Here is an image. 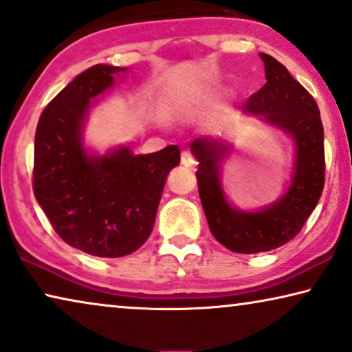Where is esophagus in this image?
<instances>
[{"mask_svg":"<svg viewBox=\"0 0 352 352\" xmlns=\"http://www.w3.org/2000/svg\"><path fill=\"white\" fill-rule=\"evenodd\" d=\"M182 164L185 166V167H192V166L196 164L195 156H192L190 151H183L182 153Z\"/></svg>","mask_w":352,"mask_h":352,"instance_id":"1","label":"esophagus"}]
</instances>
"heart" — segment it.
Instances as JSON below:
<instances>
[{"instance_id": "heart-1", "label": "heart", "mask_w": 352, "mask_h": 352, "mask_svg": "<svg viewBox=\"0 0 352 352\" xmlns=\"http://www.w3.org/2000/svg\"><path fill=\"white\" fill-rule=\"evenodd\" d=\"M215 91H214V89H212V91H209V94H214Z\"/></svg>"}]
</instances>
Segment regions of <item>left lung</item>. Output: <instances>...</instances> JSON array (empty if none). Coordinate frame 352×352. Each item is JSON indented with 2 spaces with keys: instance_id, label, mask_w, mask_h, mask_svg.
Listing matches in <instances>:
<instances>
[{
  "instance_id": "left-lung-1",
  "label": "left lung",
  "mask_w": 352,
  "mask_h": 352,
  "mask_svg": "<svg viewBox=\"0 0 352 352\" xmlns=\"http://www.w3.org/2000/svg\"><path fill=\"white\" fill-rule=\"evenodd\" d=\"M260 57L266 84L252 94L244 110L294 138V177L285 195L256 212L234 209L220 180V162L230 146L209 137L190 143L199 161L196 178L207 223L215 239L237 254L268 252L294 239L318 206L325 183L324 127L318 103L280 62L263 52Z\"/></svg>"
}]
</instances>
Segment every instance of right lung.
<instances>
[{
  "mask_svg": "<svg viewBox=\"0 0 352 352\" xmlns=\"http://www.w3.org/2000/svg\"><path fill=\"white\" fill-rule=\"evenodd\" d=\"M126 68L94 65L44 108L34 135L33 192L58 236L89 255L116 258L151 234L167 174L180 162L177 145L150 155L118 148L92 156L82 126L92 98Z\"/></svg>",
  "mask_w": 352,
  "mask_h": 352,
  "instance_id": "right-lung-1",
  "label": "right lung"
}]
</instances>
